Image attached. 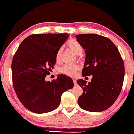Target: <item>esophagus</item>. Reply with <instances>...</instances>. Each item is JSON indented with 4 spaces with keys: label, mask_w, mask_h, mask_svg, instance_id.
I'll return each instance as SVG.
<instances>
[{
    "label": "esophagus",
    "mask_w": 134,
    "mask_h": 134,
    "mask_svg": "<svg viewBox=\"0 0 134 134\" xmlns=\"http://www.w3.org/2000/svg\"><path fill=\"white\" fill-rule=\"evenodd\" d=\"M73 82H74V84H75V85H76V84H77V81H76V79H73Z\"/></svg>",
    "instance_id": "obj_1"
}]
</instances>
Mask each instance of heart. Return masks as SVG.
<instances>
[{"label": "heart", "mask_w": 134, "mask_h": 134, "mask_svg": "<svg viewBox=\"0 0 134 134\" xmlns=\"http://www.w3.org/2000/svg\"><path fill=\"white\" fill-rule=\"evenodd\" d=\"M69 47L74 52L76 55H80L82 54L83 52V47L81 43L79 42L77 40L72 39L68 42ZM62 48H59L56 53V60L59 61L60 59L61 53H62ZM79 69V67L75 65H65L61 68V71L63 74L68 76H74L76 74V71Z\"/></svg>", "instance_id": "b5f03b06"}]
</instances>
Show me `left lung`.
<instances>
[{
    "mask_svg": "<svg viewBox=\"0 0 134 134\" xmlns=\"http://www.w3.org/2000/svg\"><path fill=\"white\" fill-rule=\"evenodd\" d=\"M86 50L82 76L92 75L91 82L79 79L83 90L78 98L79 107L91 112L105 111L113 104L122 90L124 64L118 48L110 39L96 34L76 36Z\"/></svg>",
    "mask_w": 134,
    "mask_h": 134,
    "instance_id": "8db88e82",
    "label": "left lung"
}]
</instances>
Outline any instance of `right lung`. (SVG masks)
Segmentation results:
<instances>
[{
	"label": "right lung",
	"mask_w": 134,
	"mask_h": 134,
	"mask_svg": "<svg viewBox=\"0 0 134 134\" xmlns=\"http://www.w3.org/2000/svg\"><path fill=\"white\" fill-rule=\"evenodd\" d=\"M68 37L64 34H34L21 43L12 63L13 88L23 105L35 113L58 108L64 92L73 87L72 79L61 74L52 82L45 78L56 63V53Z\"/></svg>",
	"instance_id": "obj_1"
}]
</instances>
